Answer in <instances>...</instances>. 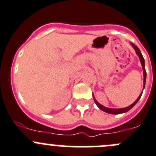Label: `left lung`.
I'll return each mask as SVG.
<instances>
[{
	"instance_id": "8db88e82",
	"label": "left lung",
	"mask_w": 156,
	"mask_h": 156,
	"mask_svg": "<svg viewBox=\"0 0 156 156\" xmlns=\"http://www.w3.org/2000/svg\"><path fill=\"white\" fill-rule=\"evenodd\" d=\"M131 44H132V47L134 48V49H135V51H136V54L138 55V56L139 57L141 64H142V69H143V76H144V81H143V88H145V80H146V71H145V60H144L143 56H142V53H141V51H140V50H139V48H138L136 45L134 44H132V43H131ZM142 94V92L141 93L140 95L139 96V98L135 100V101L133 103V104H132L131 105L128 106V107H126V108H106V107H105V106L101 105V104H99L98 101H96L95 98H94V97H93V98H94V103L96 104V105L98 106V107L101 110H102V111L105 112H107V113H109V114L118 115V114H122V113L127 112L128 111H129V110H130V109L132 108L133 106H135V104H136V103L139 101V100L140 99Z\"/></svg>"
}]
</instances>
